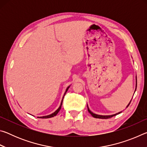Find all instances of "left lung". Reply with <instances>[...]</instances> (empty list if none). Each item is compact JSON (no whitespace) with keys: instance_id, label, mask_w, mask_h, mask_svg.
Masks as SVG:
<instances>
[{"instance_id":"obj_1","label":"left lung","mask_w":147,"mask_h":147,"mask_svg":"<svg viewBox=\"0 0 147 147\" xmlns=\"http://www.w3.org/2000/svg\"><path fill=\"white\" fill-rule=\"evenodd\" d=\"M136 83H137V78H136ZM136 85H137V84H136ZM136 87H137V86H136ZM131 99H132V98H131ZM131 101V100H130V103L128 104V105L127 106H126V108H128V106L130 105ZM88 109L89 113H90L91 115L93 117H94V118H98V119H109V118H111V117H112L115 116V115H118V114L121 113V112H119V113H116V114H115V115H96V114H94V113H92L91 111L90 110H89L88 106Z\"/></svg>"}]
</instances>
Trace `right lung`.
Segmentation results:
<instances>
[{
    "instance_id": "obj_1",
    "label": "right lung",
    "mask_w": 147,
    "mask_h": 147,
    "mask_svg": "<svg viewBox=\"0 0 147 147\" xmlns=\"http://www.w3.org/2000/svg\"><path fill=\"white\" fill-rule=\"evenodd\" d=\"M69 87H68L67 88V89H66V91H65V94H64V96L65 95V94H66V93H67V90H68V89H69ZM64 96H63V97H64ZM62 102H63V100H62V101H61V105H60V106L59 107V108L57 109V110L55 111V112L54 113H52L51 115H47V116H43V117H39V118H42V119H47V118H51V117H54V116H56L57 114H58V113L59 112V110H60L61 109V105H62Z\"/></svg>"
}]
</instances>
